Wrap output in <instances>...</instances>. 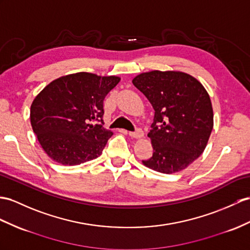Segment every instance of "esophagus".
Segmentation results:
<instances>
[{
	"label": "esophagus",
	"mask_w": 250,
	"mask_h": 250,
	"mask_svg": "<svg viewBox=\"0 0 250 250\" xmlns=\"http://www.w3.org/2000/svg\"><path fill=\"white\" fill-rule=\"evenodd\" d=\"M128 135L131 137V138H136V139H140L142 138L144 136V132L141 128H138L136 131H130Z\"/></svg>",
	"instance_id": "34e87169"
}]
</instances>
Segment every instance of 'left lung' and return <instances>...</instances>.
Returning <instances> with one entry per match:
<instances>
[{
    "label": "left lung",
    "instance_id": "obj_1",
    "mask_svg": "<svg viewBox=\"0 0 250 250\" xmlns=\"http://www.w3.org/2000/svg\"><path fill=\"white\" fill-rule=\"evenodd\" d=\"M132 83L155 110L147 135L154 153L143 164L163 174L185 169L203 154L213 128L208 92L196 78L177 71L142 73Z\"/></svg>",
    "mask_w": 250,
    "mask_h": 250
}]
</instances>
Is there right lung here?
I'll use <instances>...</instances> for the list:
<instances>
[{
  "label": "right lung",
  "instance_id": "right-lung-1",
  "mask_svg": "<svg viewBox=\"0 0 250 250\" xmlns=\"http://www.w3.org/2000/svg\"><path fill=\"white\" fill-rule=\"evenodd\" d=\"M120 79L79 72L55 79L35 97L30 124L51 159L77 166L102 154L113 135L103 127L104 100Z\"/></svg>",
  "mask_w": 250,
  "mask_h": 250
}]
</instances>
